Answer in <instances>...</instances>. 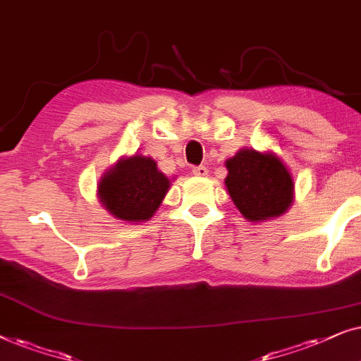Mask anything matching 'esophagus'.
Listing matches in <instances>:
<instances>
[{
    "label": "esophagus",
    "mask_w": 361,
    "mask_h": 361,
    "mask_svg": "<svg viewBox=\"0 0 361 361\" xmlns=\"http://www.w3.org/2000/svg\"><path fill=\"white\" fill-rule=\"evenodd\" d=\"M193 175H196V176H206V175H208V168L203 166V165L195 166L193 168Z\"/></svg>",
    "instance_id": "obj_1"
}]
</instances>
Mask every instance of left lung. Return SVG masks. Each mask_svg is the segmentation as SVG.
I'll return each instance as SVG.
<instances>
[{
    "mask_svg": "<svg viewBox=\"0 0 361 361\" xmlns=\"http://www.w3.org/2000/svg\"><path fill=\"white\" fill-rule=\"evenodd\" d=\"M226 188L247 221L259 223L284 214L294 200L290 171L276 153L243 148L226 161Z\"/></svg>",
    "mask_w": 361,
    "mask_h": 361,
    "instance_id": "obj_1",
    "label": "left lung"
}]
</instances>
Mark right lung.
Here are the masks:
<instances>
[{"label":"right lung","instance_id":"obj_1","mask_svg":"<svg viewBox=\"0 0 361 361\" xmlns=\"http://www.w3.org/2000/svg\"><path fill=\"white\" fill-rule=\"evenodd\" d=\"M170 180L150 157L120 158L99 181V200L114 218L142 223L160 208Z\"/></svg>","mask_w":361,"mask_h":361}]
</instances>
